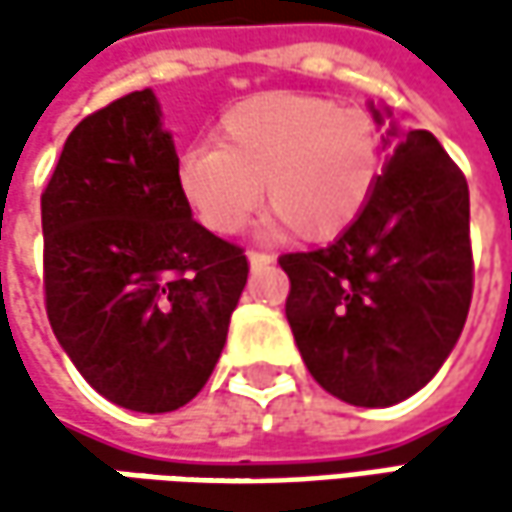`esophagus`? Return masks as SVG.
Segmentation results:
<instances>
[{
    "label": "esophagus",
    "mask_w": 512,
    "mask_h": 512,
    "mask_svg": "<svg viewBox=\"0 0 512 512\" xmlns=\"http://www.w3.org/2000/svg\"><path fill=\"white\" fill-rule=\"evenodd\" d=\"M247 262H250V267H253V270H259V267L273 265V256H270V253H265V250H247Z\"/></svg>",
    "instance_id": "esophagus-1"
}]
</instances>
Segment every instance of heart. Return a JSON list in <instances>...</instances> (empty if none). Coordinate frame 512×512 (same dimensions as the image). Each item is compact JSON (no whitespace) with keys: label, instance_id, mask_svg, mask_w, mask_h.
<instances>
[{"label":"heart","instance_id":"heart-1","mask_svg":"<svg viewBox=\"0 0 512 512\" xmlns=\"http://www.w3.org/2000/svg\"><path fill=\"white\" fill-rule=\"evenodd\" d=\"M382 168L379 130L353 108L302 93H262L227 110L216 145H190L176 182L196 219L230 236L262 202L302 239L344 233L370 202Z\"/></svg>","mask_w":512,"mask_h":512}]
</instances>
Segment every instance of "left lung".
I'll return each instance as SVG.
<instances>
[{"instance_id":"left-lung-1","label":"left lung","mask_w":512,"mask_h":512,"mask_svg":"<svg viewBox=\"0 0 512 512\" xmlns=\"http://www.w3.org/2000/svg\"><path fill=\"white\" fill-rule=\"evenodd\" d=\"M387 148L362 216L333 245L279 256L287 322L310 376L356 407L422 390L459 342L473 299L464 173L430 130H390Z\"/></svg>"}]
</instances>
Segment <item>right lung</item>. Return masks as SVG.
Instances as JSON below:
<instances>
[{
    "label": "right lung",
    "instance_id": "obj_1",
    "mask_svg": "<svg viewBox=\"0 0 512 512\" xmlns=\"http://www.w3.org/2000/svg\"><path fill=\"white\" fill-rule=\"evenodd\" d=\"M159 116L148 88L85 116L42 193L50 327L85 382L136 413L205 387L250 270L193 219Z\"/></svg>",
    "mask_w": 512,
    "mask_h": 512
}]
</instances>
